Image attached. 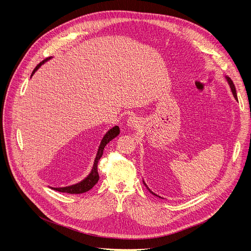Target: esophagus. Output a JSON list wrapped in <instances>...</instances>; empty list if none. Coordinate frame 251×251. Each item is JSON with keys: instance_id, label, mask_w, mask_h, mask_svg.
Listing matches in <instances>:
<instances>
[{"instance_id": "34e87169", "label": "esophagus", "mask_w": 251, "mask_h": 251, "mask_svg": "<svg viewBox=\"0 0 251 251\" xmlns=\"http://www.w3.org/2000/svg\"><path fill=\"white\" fill-rule=\"evenodd\" d=\"M128 125L129 126H131V127H137L138 125H139V121H138V119L135 117V116H131V117H129V119H128Z\"/></svg>"}]
</instances>
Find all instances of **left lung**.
<instances>
[{
    "instance_id": "obj_1",
    "label": "left lung",
    "mask_w": 251,
    "mask_h": 251,
    "mask_svg": "<svg viewBox=\"0 0 251 251\" xmlns=\"http://www.w3.org/2000/svg\"><path fill=\"white\" fill-rule=\"evenodd\" d=\"M227 80H228V82H229V84H230V87H231V89H232V92H233V96H234V98L237 100V94H236V88H235V85H234V83H233V81L231 80V79L229 78V77H227ZM144 183V182H143ZM150 190V189H149ZM151 191V190H150ZM152 194H154L152 191H151ZM154 195H156V194H154Z\"/></svg>"
}]
</instances>
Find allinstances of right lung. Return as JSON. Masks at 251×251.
I'll return each instance as SVG.
<instances>
[{
    "label": "right lung",
    "instance_id": "1",
    "mask_svg": "<svg viewBox=\"0 0 251 251\" xmlns=\"http://www.w3.org/2000/svg\"><path fill=\"white\" fill-rule=\"evenodd\" d=\"M48 59L44 60L43 62L39 63L36 67L34 68V70L32 71V74L31 76L33 75V73L41 67V65L43 63H45ZM119 133H120V129H119L118 126H115L113 127L112 129H110L107 133H105V135L103 136L101 142H100V146L99 148V151H98V153H97V157L95 160V164H94V168H92L90 174L84 179L82 180L81 182H79L77 184H74V185H71V186H67V187H59V188H54V190H57L59 192H66V193H71V194H80V193H84L88 190H90L92 187H94L96 184L98 183L99 179H100V176H99V173H98V163L100 161V159L102 155V152H103V149L104 147L107 146V144L112 140L114 139Z\"/></svg>",
    "mask_w": 251,
    "mask_h": 251
}]
</instances>
